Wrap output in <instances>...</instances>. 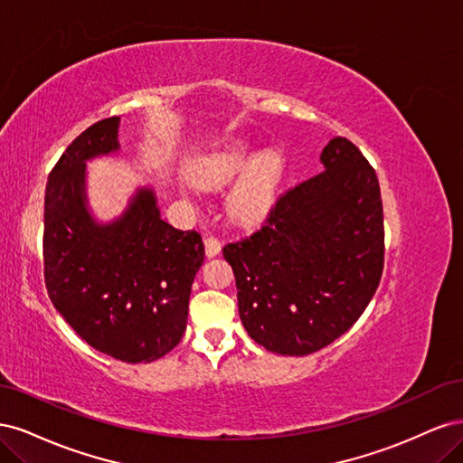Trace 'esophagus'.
I'll use <instances>...</instances> for the list:
<instances>
[{
    "label": "esophagus",
    "instance_id": "obj_1",
    "mask_svg": "<svg viewBox=\"0 0 463 463\" xmlns=\"http://www.w3.org/2000/svg\"><path fill=\"white\" fill-rule=\"evenodd\" d=\"M222 250V243L216 240V237H206L204 240V253H206V257H216L218 253Z\"/></svg>",
    "mask_w": 463,
    "mask_h": 463
}]
</instances>
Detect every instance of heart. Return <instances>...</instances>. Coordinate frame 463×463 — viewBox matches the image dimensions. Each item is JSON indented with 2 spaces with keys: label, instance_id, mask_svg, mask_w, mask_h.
<instances>
[{
  "label": "heart",
  "instance_id": "heart-1",
  "mask_svg": "<svg viewBox=\"0 0 463 463\" xmlns=\"http://www.w3.org/2000/svg\"><path fill=\"white\" fill-rule=\"evenodd\" d=\"M197 185H222L241 175L228 194L230 214L241 222H257L270 213L286 174L282 152L257 148L247 138H232L226 145L201 154L187 167Z\"/></svg>",
  "mask_w": 463,
  "mask_h": 463
}]
</instances>
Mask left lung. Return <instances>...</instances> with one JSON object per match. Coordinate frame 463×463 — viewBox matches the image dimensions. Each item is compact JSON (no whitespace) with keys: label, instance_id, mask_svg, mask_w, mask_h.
<instances>
[{"label":"left lung","instance_id":"obj_1","mask_svg":"<svg viewBox=\"0 0 463 463\" xmlns=\"http://www.w3.org/2000/svg\"><path fill=\"white\" fill-rule=\"evenodd\" d=\"M325 170L279 194L264 226L223 247L247 334L279 355H309L354 326L384 266L383 199L373 165L345 137Z\"/></svg>","mask_w":463,"mask_h":463}]
</instances>
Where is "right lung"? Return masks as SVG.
I'll return each instance as SVG.
<instances>
[{"instance_id": "obj_1", "label": "right lung", "mask_w": 463, "mask_h": 463, "mask_svg": "<svg viewBox=\"0 0 463 463\" xmlns=\"http://www.w3.org/2000/svg\"><path fill=\"white\" fill-rule=\"evenodd\" d=\"M119 118L96 121L65 148L44 197V279L58 313L98 352L125 363L164 357L184 338L203 237L160 218L154 191L98 223L87 208L85 162L119 150Z\"/></svg>"}]
</instances>
